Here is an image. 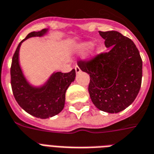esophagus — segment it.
Masks as SVG:
<instances>
[{"label":"esophagus","mask_w":154,"mask_h":154,"mask_svg":"<svg viewBox=\"0 0 154 154\" xmlns=\"http://www.w3.org/2000/svg\"><path fill=\"white\" fill-rule=\"evenodd\" d=\"M75 69L76 74H79V72H80V71H81L80 68H79V66H77V65H76V66H75Z\"/></svg>","instance_id":"34e87169"}]
</instances>
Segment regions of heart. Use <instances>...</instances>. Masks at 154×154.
<instances>
[{
    "label": "heart",
    "mask_w": 154,
    "mask_h": 154,
    "mask_svg": "<svg viewBox=\"0 0 154 154\" xmlns=\"http://www.w3.org/2000/svg\"><path fill=\"white\" fill-rule=\"evenodd\" d=\"M93 46L94 44L92 42H83V43H82L80 46H79V52L81 54L84 53L85 51H87L88 50L91 49ZM100 53V51H99V50L98 51H95V54H96V55L99 54Z\"/></svg>",
    "instance_id": "b5f03b06"
}]
</instances>
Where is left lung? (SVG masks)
Returning <instances> with one entry per match:
<instances>
[{
  "label": "left lung",
  "mask_w": 154,
  "mask_h": 154,
  "mask_svg": "<svg viewBox=\"0 0 154 154\" xmlns=\"http://www.w3.org/2000/svg\"><path fill=\"white\" fill-rule=\"evenodd\" d=\"M110 48L92 60L79 62L81 71L90 75L88 91L96 108L117 113L132 104L142 79V60L131 39L117 31H99Z\"/></svg>",
  "instance_id": "8db88e82"
}]
</instances>
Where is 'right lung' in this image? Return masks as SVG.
<instances>
[{
	"label": "right lung",
	"instance_id": "1",
	"mask_svg": "<svg viewBox=\"0 0 154 154\" xmlns=\"http://www.w3.org/2000/svg\"><path fill=\"white\" fill-rule=\"evenodd\" d=\"M48 29L31 32L19 43L12 60L11 86L14 98L26 112L40 119L52 117L62 112L65 105L67 88L75 79V71L69 73L53 72L42 85L35 86L26 79L19 62V51L21 43L33 37H43Z\"/></svg>",
	"mask_w": 154,
	"mask_h": 154
}]
</instances>
